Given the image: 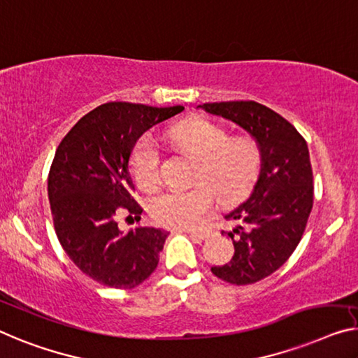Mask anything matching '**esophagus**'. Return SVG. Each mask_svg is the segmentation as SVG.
<instances>
[{"instance_id":"1","label":"esophagus","mask_w":358,"mask_h":358,"mask_svg":"<svg viewBox=\"0 0 358 358\" xmlns=\"http://www.w3.org/2000/svg\"><path fill=\"white\" fill-rule=\"evenodd\" d=\"M183 231H186L188 234H191V236L193 238H197V239H204V238H207V231H196V230H183Z\"/></svg>"}]
</instances>
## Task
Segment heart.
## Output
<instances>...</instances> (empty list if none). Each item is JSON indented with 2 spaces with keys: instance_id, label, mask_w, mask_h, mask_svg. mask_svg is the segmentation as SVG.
<instances>
[{
  "instance_id": "obj_1",
  "label": "heart",
  "mask_w": 358,
  "mask_h": 358,
  "mask_svg": "<svg viewBox=\"0 0 358 358\" xmlns=\"http://www.w3.org/2000/svg\"><path fill=\"white\" fill-rule=\"evenodd\" d=\"M175 145L201 159L191 189H167L149 202L159 225L196 228L209 215L215 194L233 204L246 197L262 169V151L252 138H231L225 127L207 119H189L170 130ZM130 172L136 186L152 191L161 183V154L152 136H141L130 154Z\"/></svg>"
}]
</instances>
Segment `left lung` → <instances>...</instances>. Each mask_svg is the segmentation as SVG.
<instances>
[{
	"label": "left lung",
	"instance_id": "1",
	"mask_svg": "<svg viewBox=\"0 0 358 358\" xmlns=\"http://www.w3.org/2000/svg\"><path fill=\"white\" fill-rule=\"evenodd\" d=\"M197 108L244 128L262 151V169L246 202L227 213L234 255L212 273L230 285H252L291 257L313 206V173L307 141L285 117L255 101L206 103Z\"/></svg>",
	"mask_w": 358,
	"mask_h": 358
}]
</instances>
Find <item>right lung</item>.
Listing matches in <instances>:
<instances>
[{
    "label": "right lung",
    "mask_w": 358,
    "mask_h": 358,
    "mask_svg": "<svg viewBox=\"0 0 358 358\" xmlns=\"http://www.w3.org/2000/svg\"><path fill=\"white\" fill-rule=\"evenodd\" d=\"M183 109L101 104L83 115L56 149L48 197L57 239L72 262L99 285L131 289L156 270L169 233L149 227L124 233L117 220L122 215L141 218L128 169L136 141Z\"/></svg>",
    "instance_id": "right-lung-1"
}]
</instances>
